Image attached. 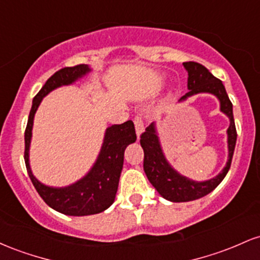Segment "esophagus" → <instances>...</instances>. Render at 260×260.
<instances>
[{"mask_svg": "<svg viewBox=\"0 0 260 260\" xmlns=\"http://www.w3.org/2000/svg\"><path fill=\"white\" fill-rule=\"evenodd\" d=\"M134 126H136L137 137L139 138V136L143 133V131H144V123H143L142 117H138V116H137V117L134 118Z\"/></svg>", "mask_w": 260, "mask_h": 260, "instance_id": "1", "label": "esophagus"}]
</instances>
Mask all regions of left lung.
<instances>
[{"instance_id":"8db88e82","label":"left lung","mask_w":260,"mask_h":260,"mask_svg":"<svg viewBox=\"0 0 260 260\" xmlns=\"http://www.w3.org/2000/svg\"><path fill=\"white\" fill-rule=\"evenodd\" d=\"M183 67L188 72V91L186 95L181 98L180 101L187 100L193 95L201 92H209L213 94L220 101V111L225 113L230 118V126L228 129V147H229V159L226 166L222 171L215 177L208 181L197 182L190 178L178 174L166 160L161 148L159 137H157L155 123H151L147 127L144 133L140 136V145L144 150V162L143 168L147 175L149 182L153 184L155 189L159 192L162 198L170 202L182 203L190 202L213 192L215 188L221 183L229 172L231 166L232 156H234L236 139V132L234 112H232V103L229 99L225 86L222 82L214 77L204 66L197 62H184Z\"/></svg>"}]
</instances>
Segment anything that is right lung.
Instances as JSON below:
<instances>
[{"label": "right lung", "mask_w": 260, "mask_h": 260, "mask_svg": "<svg viewBox=\"0 0 260 260\" xmlns=\"http://www.w3.org/2000/svg\"><path fill=\"white\" fill-rule=\"evenodd\" d=\"M90 71L88 64H78L74 67H64L52 74L32 99L31 110L24 133L25 166L35 189L50 208L71 216L99 214L106 210L115 202L118 181L123 168L124 149L137 140L136 129L132 121H127L122 124H112L106 129L99 156L90 171L76 183L61 188L50 187L39 182L32 175L29 164V148H30L34 116L41 100L53 89L72 84L76 80L86 76Z\"/></svg>", "instance_id": "right-lung-1"}]
</instances>
